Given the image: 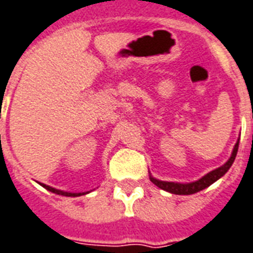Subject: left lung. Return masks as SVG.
<instances>
[{
	"mask_svg": "<svg viewBox=\"0 0 253 253\" xmlns=\"http://www.w3.org/2000/svg\"><path fill=\"white\" fill-rule=\"evenodd\" d=\"M239 141L240 139H237L236 145L233 147V151H232V155L229 160L226 161L225 164L220 166V168H217V169L212 170L211 173H208L207 175H204L203 178H200L198 181H194V182H189V184H178V182H168V181H160V179L154 178V177H151L150 175V181L154 185H157L158 188L164 189L166 192H169V193L173 194H182V196H188V194H194L200 192V190H203V189L208 188V186H211L213 182H216L217 179L221 178L222 175L229 170V168L233 164V161L236 158L237 154V149H239Z\"/></svg>",
	"mask_w": 253,
	"mask_h": 253,
	"instance_id": "8db88e82",
	"label": "left lung"
}]
</instances>
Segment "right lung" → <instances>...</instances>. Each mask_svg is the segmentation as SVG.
Wrapping results in <instances>:
<instances>
[{
	"label": "right lung",
	"instance_id": "1",
	"mask_svg": "<svg viewBox=\"0 0 253 253\" xmlns=\"http://www.w3.org/2000/svg\"><path fill=\"white\" fill-rule=\"evenodd\" d=\"M42 188H45L46 190H49L52 193L60 194V196H65V197H79V196H83V194H87L88 192H85V193H69V192H63V190H59V189L52 188V186H48L45 184H40Z\"/></svg>",
	"mask_w": 253,
	"mask_h": 253
}]
</instances>
